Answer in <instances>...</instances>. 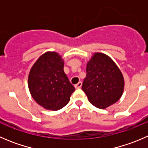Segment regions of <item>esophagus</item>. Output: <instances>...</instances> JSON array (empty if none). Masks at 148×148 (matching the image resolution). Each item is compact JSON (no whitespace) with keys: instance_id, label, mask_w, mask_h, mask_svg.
<instances>
[{"instance_id":"esophagus-1","label":"esophagus","mask_w":148,"mask_h":148,"mask_svg":"<svg viewBox=\"0 0 148 148\" xmlns=\"http://www.w3.org/2000/svg\"><path fill=\"white\" fill-rule=\"evenodd\" d=\"M82 85V82H79L77 83V84L74 85V86H75L76 89H79V88H81Z\"/></svg>"}]
</instances>
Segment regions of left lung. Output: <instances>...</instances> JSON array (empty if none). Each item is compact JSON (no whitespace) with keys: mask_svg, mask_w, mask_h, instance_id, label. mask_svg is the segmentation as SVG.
<instances>
[{"mask_svg":"<svg viewBox=\"0 0 148 148\" xmlns=\"http://www.w3.org/2000/svg\"><path fill=\"white\" fill-rule=\"evenodd\" d=\"M86 71L82 89L95 107L105 109L120 99L124 90V78L111 58L95 53L86 64Z\"/></svg>","mask_w":148,"mask_h":148,"instance_id":"1","label":"left lung"}]
</instances>
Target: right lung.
Returning <instances> with one entry per match:
<instances>
[{
	"label": "right lung",
	"instance_id": "1",
	"mask_svg": "<svg viewBox=\"0 0 148 148\" xmlns=\"http://www.w3.org/2000/svg\"><path fill=\"white\" fill-rule=\"evenodd\" d=\"M64 60L56 52H46L35 62L28 75V89L34 100L49 110H59L70 100L75 88L64 71Z\"/></svg>",
	"mask_w": 148,
	"mask_h": 148
}]
</instances>
